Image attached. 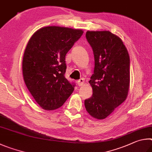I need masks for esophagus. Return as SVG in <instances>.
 <instances>
[{
    "label": "esophagus",
    "instance_id": "esophagus-1",
    "mask_svg": "<svg viewBox=\"0 0 152 152\" xmlns=\"http://www.w3.org/2000/svg\"><path fill=\"white\" fill-rule=\"evenodd\" d=\"M83 84H84V80H83V79H79V80L77 81V85H78V86H79V87L83 86Z\"/></svg>",
    "mask_w": 152,
    "mask_h": 152
}]
</instances>
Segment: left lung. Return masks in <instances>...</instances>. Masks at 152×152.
I'll return each mask as SVG.
<instances>
[{"instance_id": "1", "label": "left lung", "mask_w": 152, "mask_h": 152, "mask_svg": "<svg viewBox=\"0 0 152 152\" xmlns=\"http://www.w3.org/2000/svg\"><path fill=\"white\" fill-rule=\"evenodd\" d=\"M86 39L94 51L95 68L89 81L93 95L85 100V107L93 118L104 119L128 95L129 55L122 40L108 31H88Z\"/></svg>"}]
</instances>
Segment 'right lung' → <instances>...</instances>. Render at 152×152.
Listing matches in <instances>:
<instances>
[{
  "instance_id": "add662e5",
  "label": "right lung",
  "mask_w": 152,
  "mask_h": 152,
  "mask_svg": "<svg viewBox=\"0 0 152 152\" xmlns=\"http://www.w3.org/2000/svg\"><path fill=\"white\" fill-rule=\"evenodd\" d=\"M83 31L57 26L39 29L29 39L23 58V75L26 87L45 110L62 106L74 91L64 75L65 55Z\"/></svg>"
}]
</instances>
